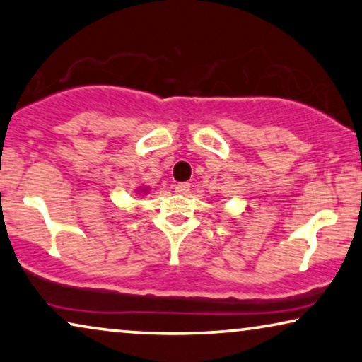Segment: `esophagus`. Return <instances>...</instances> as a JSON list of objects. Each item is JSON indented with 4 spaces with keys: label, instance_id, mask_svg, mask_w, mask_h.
I'll list each match as a JSON object with an SVG mask.
<instances>
[{
    "label": "esophagus",
    "instance_id": "34e87169",
    "mask_svg": "<svg viewBox=\"0 0 362 362\" xmlns=\"http://www.w3.org/2000/svg\"><path fill=\"white\" fill-rule=\"evenodd\" d=\"M175 189H176V192H180V194H187L191 189V185H189V182H180V185H176Z\"/></svg>",
    "mask_w": 362,
    "mask_h": 362
}]
</instances>
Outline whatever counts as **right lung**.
Here are the masks:
<instances>
[{
    "instance_id": "right-lung-1",
    "label": "right lung",
    "mask_w": 362,
    "mask_h": 362,
    "mask_svg": "<svg viewBox=\"0 0 362 362\" xmlns=\"http://www.w3.org/2000/svg\"><path fill=\"white\" fill-rule=\"evenodd\" d=\"M140 191H142L144 194H145V192H148V189H140Z\"/></svg>"
}]
</instances>
